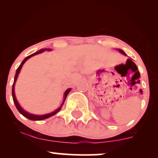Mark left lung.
<instances>
[{"label": "left lung", "mask_w": 158, "mask_h": 158, "mask_svg": "<svg viewBox=\"0 0 158 158\" xmlns=\"http://www.w3.org/2000/svg\"><path fill=\"white\" fill-rule=\"evenodd\" d=\"M119 51L121 53H123V54H124V55H126V53H125V52H124V51H123L122 50H119Z\"/></svg>", "instance_id": "8db88e82"}]
</instances>
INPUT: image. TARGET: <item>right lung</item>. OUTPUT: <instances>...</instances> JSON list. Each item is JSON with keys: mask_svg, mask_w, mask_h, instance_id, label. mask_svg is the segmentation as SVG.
I'll use <instances>...</instances> for the list:
<instances>
[{"mask_svg": "<svg viewBox=\"0 0 158 158\" xmlns=\"http://www.w3.org/2000/svg\"><path fill=\"white\" fill-rule=\"evenodd\" d=\"M44 50H50V49H41V50H40L39 51L35 52V53H33V54H32V55L27 56V57H26L24 59H23L22 62H21V64H20V66L19 67V68H18L17 70H16V73H15V79H14V82H13V85H12V98H13V101H14V103H15V107H16V108H17L18 110H19L20 113L22 114L23 116H24L25 117H27V118H28L29 119H30V120H42V119L49 118V117H52V116L55 115V114H56V113H57V112H59V110H60L61 106H62L63 104H64V101H65V99H66L67 96H68V94H69V92L70 91V88H69V89H68V90H66V91H65L64 101H63V102H62V104H61V106L60 107H59V108H58L57 110H56L55 111L52 112V113H50V114H44V115H34V114H29V113H27V111H25V110H23V108H21V107L19 106V102H18L17 99H16L15 96V90H14V89H15V88H14V87H15V81H16V79H17V78H18V76H19V73H20V70H21V68H22L23 64H24L25 61H26L27 60V59H30V58L32 57V56H35V55H37V54L41 53V52H44Z\"/></svg>", "mask_w": 158, "mask_h": 158, "instance_id": "right-lung-1", "label": "right lung"}]
</instances>
